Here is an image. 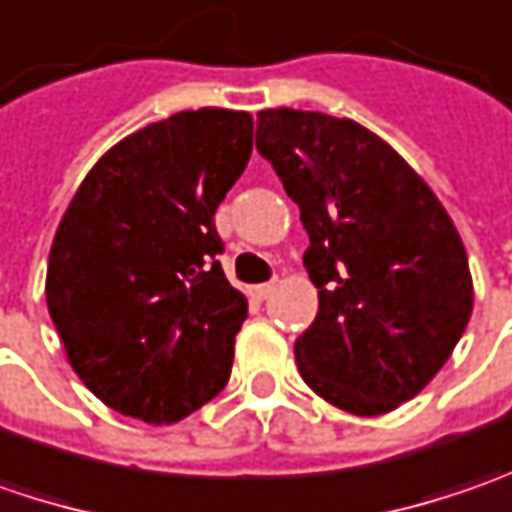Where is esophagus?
<instances>
[{"instance_id": "1", "label": "esophagus", "mask_w": 512, "mask_h": 512, "mask_svg": "<svg viewBox=\"0 0 512 512\" xmlns=\"http://www.w3.org/2000/svg\"><path fill=\"white\" fill-rule=\"evenodd\" d=\"M272 292H275V283H260V286H252V289H249V298L257 300V303H263Z\"/></svg>"}]
</instances>
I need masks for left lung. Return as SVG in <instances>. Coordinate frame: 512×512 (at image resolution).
<instances>
[{
    "label": "left lung",
    "instance_id": "1",
    "mask_svg": "<svg viewBox=\"0 0 512 512\" xmlns=\"http://www.w3.org/2000/svg\"><path fill=\"white\" fill-rule=\"evenodd\" d=\"M257 151L309 234L318 318L295 341L300 378L372 418L415 398L473 312V278L447 209L415 168L355 120L266 108Z\"/></svg>",
    "mask_w": 512,
    "mask_h": 512
}]
</instances>
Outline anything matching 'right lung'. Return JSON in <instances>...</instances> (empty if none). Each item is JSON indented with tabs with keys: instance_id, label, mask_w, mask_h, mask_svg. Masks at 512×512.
<instances>
[{
	"instance_id": "right-lung-1",
	"label": "right lung",
	"mask_w": 512,
	"mask_h": 512,
	"mask_svg": "<svg viewBox=\"0 0 512 512\" xmlns=\"http://www.w3.org/2000/svg\"><path fill=\"white\" fill-rule=\"evenodd\" d=\"M246 111L197 108L108 148L59 220L45 300L105 407L174 424L226 387L249 303L223 275L214 212L252 157Z\"/></svg>"
}]
</instances>
